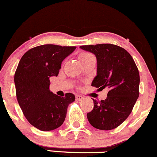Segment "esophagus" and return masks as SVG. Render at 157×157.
Returning <instances> with one entry per match:
<instances>
[{
	"instance_id": "34e87169",
	"label": "esophagus",
	"mask_w": 157,
	"mask_h": 157,
	"mask_svg": "<svg viewBox=\"0 0 157 157\" xmlns=\"http://www.w3.org/2000/svg\"><path fill=\"white\" fill-rule=\"evenodd\" d=\"M84 97H82L81 95H75V99H76L77 101H82Z\"/></svg>"
}]
</instances>
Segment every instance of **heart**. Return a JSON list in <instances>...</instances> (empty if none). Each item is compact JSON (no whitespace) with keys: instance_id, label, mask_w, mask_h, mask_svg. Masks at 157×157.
I'll return each instance as SVG.
<instances>
[{"instance_id":"1","label":"heart","mask_w":157,"mask_h":157,"mask_svg":"<svg viewBox=\"0 0 157 157\" xmlns=\"http://www.w3.org/2000/svg\"><path fill=\"white\" fill-rule=\"evenodd\" d=\"M92 58H94V55H91L90 53H88V52H82L78 55V60L80 63H82V62L89 60V59Z\"/></svg>"}]
</instances>
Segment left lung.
Instances as JSON below:
<instances>
[{
	"label": "left lung",
	"mask_w": 157,
	"mask_h": 157,
	"mask_svg": "<svg viewBox=\"0 0 157 157\" xmlns=\"http://www.w3.org/2000/svg\"><path fill=\"white\" fill-rule=\"evenodd\" d=\"M80 48L97 58V76L91 86L99 90L109 89L105 100L94 99V109L87 114V120L98 129H115L129 117L139 96L137 66L130 54L118 45L108 43Z\"/></svg>",
	"instance_id": "8db88e82"
}]
</instances>
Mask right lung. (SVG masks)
I'll return each instance as SVG.
<instances>
[{"label":"right lung","instance_id":"add662e5","mask_svg":"<svg viewBox=\"0 0 157 157\" xmlns=\"http://www.w3.org/2000/svg\"><path fill=\"white\" fill-rule=\"evenodd\" d=\"M76 48L47 44L28 50L21 57L14 76L16 97L28 122L42 131L57 129L64 122L75 96L59 97L49 90L50 77L58 76L61 63Z\"/></svg>","mask_w":157,"mask_h":157}]
</instances>
